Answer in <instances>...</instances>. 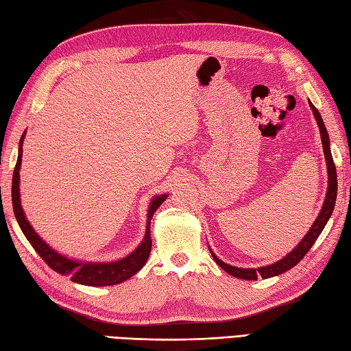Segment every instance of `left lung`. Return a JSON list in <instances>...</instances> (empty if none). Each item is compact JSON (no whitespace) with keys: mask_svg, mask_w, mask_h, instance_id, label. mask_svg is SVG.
<instances>
[{"mask_svg":"<svg viewBox=\"0 0 351 351\" xmlns=\"http://www.w3.org/2000/svg\"><path fill=\"white\" fill-rule=\"evenodd\" d=\"M309 107L312 110V113H314L315 121L318 123L319 136H322V143H323V151H324L326 162H327V176H329V187H327L326 199H324L322 211H319L318 217L314 221V225H312L311 229L308 230V234L304 235L303 240L295 245L294 250H291L287 256H283L280 261H278V263H274V264L261 267V268H238V267H232V265H229L226 263H223V261L215 256L214 252L210 249L215 263H217L226 273L232 274L234 278L244 279V280H256L258 278L268 279V278H273V276H278V274L288 271L289 268H293L294 265L299 264L300 261L303 259V256L309 252L312 245H314V243L317 241V238L319 237V234L323 232L327 220L330 219V215L333 213L335 202H337L338 180H337V167H335V162H333L332 154H330L329 134H327V130L324 126L322 114L318 113V110L314 107V104H312L311 101H309Z\"/></svg>","mask_w":351,"mask_h":351,"instance_id":"8db88e82","label":"left lung"}]
</instances>
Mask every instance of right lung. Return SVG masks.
<instances>
[{
  "label": "right lung",
  "mask_w": 351,
  "mask_h": 351,
  "mask_svg": "<svg viewBox=\"0 0 351 351\" xmlns=\"http://www.w3.org/2000/svg\"><path fill=\"white\" fill-rule=\"evenodd\" d=\"M24 137H25V132L22 134L21 141H19L18 161L13 170V180H12L13 213H14V217L18 220L21 230L24 232L29 244H32L33 249L39 253V256L45 261V263H47L54 271L69 276L72 282H77V283H81V285H88V287L116 285V283H121L126 279H130L131 276H134L140 270V268H143L152 247L151 230H149L151 229V219L154 213L156 211V208H160V205L167 199V195L156 196L152 199L151 206H149V211H147V226H146V234H145L143 241H141L138 247L132 253H130L128 256L114 261V263H84V261L66 258L60 255L58 252H56L54 249H51L49 245L34 232L33 226L29 225L24 211H22L21 197H19V169H21V161H22V143H24Z\"/></svg>",
  "instance_id": "1"
}]
</instances>
